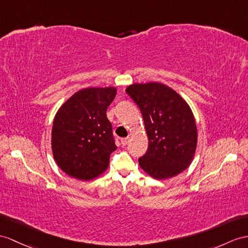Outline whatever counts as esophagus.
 <instances>
[{
    "mask_svg": "<svg viewBox=\"0 0 248 248\" xmlns=\"http://www.w3.org/2000/svg\"><path fill=\"white\" fill-rule=\"evenodd\" d=\"M128 142H129V138L127 137V138H123V139H121V144L123 145V146H125V145H127L128 144Z\"/></svg>",
    "mask_w": 248,
    "mask_h": 248,
    "instance_id": "34e87169",
    "label": "esophagus"
}]
</instances>
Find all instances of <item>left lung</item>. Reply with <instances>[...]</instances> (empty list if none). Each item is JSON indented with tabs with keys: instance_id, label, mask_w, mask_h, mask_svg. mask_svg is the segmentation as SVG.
<instances>
[{
	"instance_id": "left-lung-1",
	"label": "left lung",
	"mask_w": 248,
	"mask_h": 248,
	"mask_svg": "<svg viewBox=\"0 0 248 248\" xmlns=\"http://www.w3.org/2000/svg\"><path fill=\"white\" fill-rule=\"evenodd\" d=\"M126 93L138 105L148 137L139 164L155 179L177 176L190 165L197 147V126L189 106L164 84H132Z\"/></svg>"
}]
</instances>
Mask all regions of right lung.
Masks as SVG:
<instances>
[{
  "label": "right lung",
  "instance_id": "obj_1",
  "mask_svg": "<svg viewBox=\"0 0 248 248\" xmlns=\"http://www.w3.org/2000/svg\"><path fill=\"white\" fill-rule=\"evenodd\" d=\"M116 93L114 87L82 89L57 112L51 132L52 154L68 176L88 181L107 170L117 146L106 110Z\"/></svg>",
  "mask_w": 248,
  "mask_h": 248
}]
</instances>
